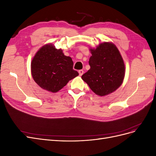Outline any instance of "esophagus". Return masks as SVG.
<instances>
[{"mask_svg":"<svg viewBox=\"0 0 156 156\" xmlns=\"http://www.w3.org/2000/svg\"><path fill=\"white\" fill-rule=\"evenodd\" d=\"M83 73H84V72H83V70H82V69L79 71V74L80 76H81V75L83 74Z\"/></svg>","mask_w":156,"mask_h":156,"instance_id":"34e87169","label":"esophagus"}]
</instances>
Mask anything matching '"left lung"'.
<instances>
[{
	"instance_id": "left-lung-1",
	"label": "left lung",
	"mask_w": 156,
	"mask_h": 156,
	"mask_svg": "<svg viewBox=\"0 0 156 156\" xmlns=\"http://www.w3.org/2000/svg\"><path fill=\"white\" fill-rule=\"evenodd\" d=\"M90 66L82 75V79L96 94L108 95L119 88L125 76L123 58L116 45L111 42L100 44L96 49H90Z\"/></svg>"
}]
</instances>
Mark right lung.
<instances>
[{
	"label": "right lung",
	"mask_w": 156,
	"mask_h": 156,
	"mask_svg": "<svg viewBox=\"0 0 156 156\" xmlns=\"http://www.w3.org/2000/svg\"><path fill=\"white\" fill-rule=\"evenodd\" d=\"M73 66L72 58L65 56L62 49H56L51 44H46L32 60V76L41 88L56 92L79 75Z\"/></svg>",
	"instance_id": "1"
}]
</instances>
